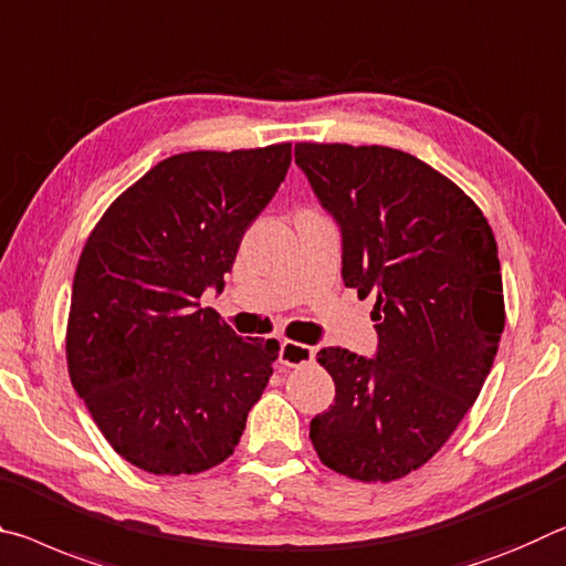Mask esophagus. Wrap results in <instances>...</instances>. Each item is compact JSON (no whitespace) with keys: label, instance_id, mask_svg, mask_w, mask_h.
<instances>
[{"label":"esophagus","instance_id":"obj_1","mask_svg":"<svg viewBox=\"0 0 566 566\" xmlns=\"http://www.w3.org/2000/svg\"><path fill=\"white\" fill-rule=\"evenodd\" d=\"M313 356H316V348L305 346V344H295V340H283L281 344V354H277V360L283 366H303L311 364Z\"/></svg>","mask_w":566,"mask_h":566}]
</instances>
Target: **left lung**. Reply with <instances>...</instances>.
<instances>
[{
  "mask_svg": "<svg viewBox=\"0 0 566 566\" xmlns=\"http://www.w3.org/2000/svg\"><path fill=\"white\" fill-rule=\"evenodd\" d=\"M344 235V283L376 295V358L318 350L336 384L311 441L328 469L388 484L437 453L492 370L504 331L494 230L457 182L384 145L295 143Z\"/></svg>",
  "mask_w": 566,
  "mask_h": 566,
  "instance_id": "1",
  "label": "left lung"
}]
</instances>
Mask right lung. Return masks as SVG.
<instances>
[{"mask_svg":"<svg viewBox=\"0 0 566 566\" xmlns=\"http://www.w3.org/2000/svg\"><path fill=\"white\" fill-rule=\"evenodd\" d=\"M291 168V143L157 163L92 228L72 283L67 370L102 437L155 476L226 461L273 376L277 340L212 308L243 233Z\"/></svg>","mask_w":566,"mask_h":566,"instance_id":"obj_1","label":"right lung"}]
</instances>
